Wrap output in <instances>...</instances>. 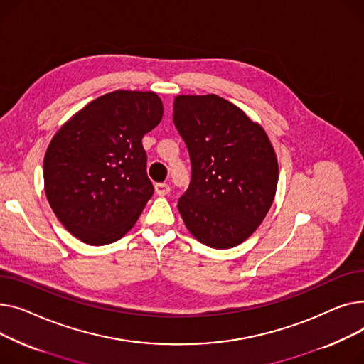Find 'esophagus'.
Listing matches in <instances>:
<instances>
[{
	"mask_svg": "<svg viewBox=\"0 0 364 364\" xmlns=\"http://www.w3.org/2000/svg\"><path fill=\"white\" fill-rule=\"evenodd\" d=\"M154 189H156V194H157V196H160V197L167 196L168 192H170V186H168L167 183H156Z\"/></svg>",
	"mask_w": 364,
	"mask_h": 364,
	"instance_id": "34e87169",
	"label": "esophagus"
}]
</instances>
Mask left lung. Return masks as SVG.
<instances>
[{"mask_svg": "<svg viewBox=\"0 0 364 364\" xmlns=\"http://www.w3.org/2000/svg\"><path fill=\"white\" fill-rule=\"evenodd\" d=\"M173 122L192 164L178 210L201 244L226 250L255 232L274 200L279 167L266 131L215 95H178Z\"/></svg>", "mask_w": 364, "mask_h": 364, "instance_id": "left-lung-1", "label": "left lung"}]
</instances>
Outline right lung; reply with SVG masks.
Here are the masks:
<instances>
[{
  "label": "right lung",
  "instance_id": "1",
  "mask_svg": "<svg viewBox=\"0 0 364 364\" xmlns=\"http://www.w3.org/2000/svg\"><path fill=\"white\" fill-rule=\"evenodd\" d=\"M161 117L156 92L119 90L61 124L44 156V189L73 237L105 245L135 226L154 192L142 138Z\"/></svg>",
  "mask_w": 364,
  "mask_h": 364
}]
</instances>
